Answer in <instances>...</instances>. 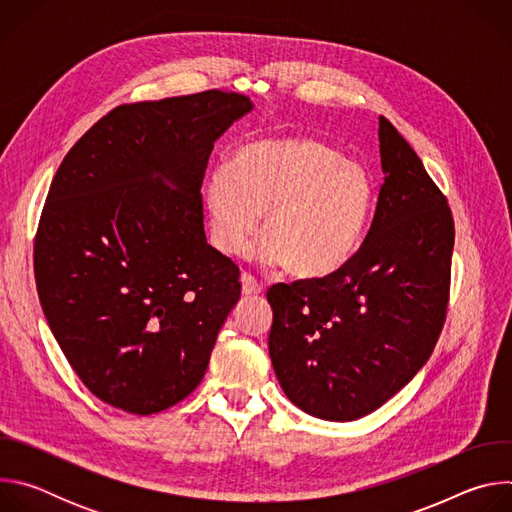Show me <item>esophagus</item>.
I'll return each instance as SVG.
<instances>
[{
  "mask_svg": "<svg viewBox=\"0 0 512 512\" xmlns=\"http://www.w3.org/2000/svg\"><path fill=\"white\" fill-rule=\"evenodd\" d=\"M241 283H243V296L245 298H253V296H259L263 291V285L249 273H243L241 275Z\"/></svg>",
  "mask_w": 512,
  "mask_h": 512,
  "instance_id": "esophagus-1",
  "label": "esophagus"
}]
</instances>
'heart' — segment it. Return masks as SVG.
Segmentation results:
<instances>
[{
  "instance_id": "1",
  "label": "heart",
  "mask_w": 512,
  "mask_h": 512,
  "mask_svg": "<svg viewBox=\"0 0 512 512\" xmlns=\"http://www.w3.org/2000/svg\"><path fill=\"white\" fill-rule=\"evenodd\" d=\"M375 202L369 170L312 135L249 141L229 170L206 182L210 235L225 255H243L265 214L261 257L298 279H320L358 251Z\"/></svg>"
}]
</instances>
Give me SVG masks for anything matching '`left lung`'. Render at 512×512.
I'll use <instances>...</instances> for the list:
<instances>
[{
	"label": "left lung",
	"instance_id": "1",
	"mask_svg": "<svg viewBox=\"0 0 512 512\" xmlns=\"http://www.w3.org/2000/svg\"><path fill=\"white\" fill-rule=\"evenodd\" d=\"M379 143L385 182L360 249L332 275L267 291L277 381L291 403L326 421H354L397 395L446 322L452 210L385 117Z\"/></svg>",
	"mask_w": 512,
	"mask_h": 512
}]
</instances>
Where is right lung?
I'll use <instances>...</instances> for the list:
<instances>
[{
    "label": "right lung",
    "mask_w": 512,
    "mask_h": 512,
    "mask_svg": "<svg viewBox=\"0 0 512 512\" xmlns=\"http://www.w3.org/2000/svg\"><path fill=\"white\" fill-rule=\"evenodd\" d=\"M251 109L225 91L121 105L50 184L40 304L70 367L117 409L152 415L188 397L239 302V267L206 243L200 186L214 141Z\"/></svg>",
    "instance_id": "obj_1"
}]
</instances>
